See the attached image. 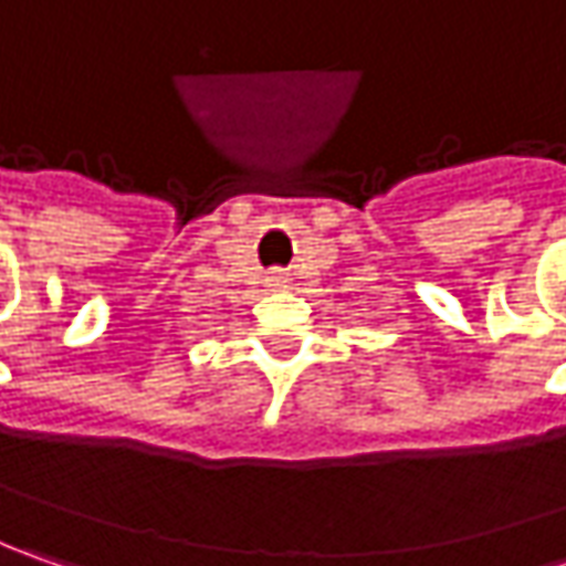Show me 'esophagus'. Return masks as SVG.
<instances>
[{
	"instance_id": "34e87169",
	"label": "esophagus",
	"mask_w": 566,
	"mask_h": 566,
	"mask_svg": "<svg viewBox=\"0 0 566 566\" xmlns=\"http://www.w3.org/2000/svg\"><path fill=\"white\" fill-rule=\"evenodd\" d=\"M268 286H271V290H283V286H286V276H283V273H271V276H268Z\"/></svg>"
}]
</instances>
